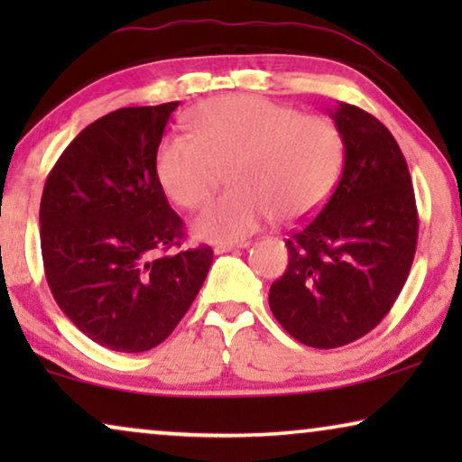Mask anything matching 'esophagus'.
Wrapping results in <instances>:
<instances>
[{
  "label": "esophagus",
  "mask_w": 462,
  "mask_h": 462,
  "mask_svg": "<svg viewBox=\"0 0 462 462\" xmlns=\"http://www.w3.org/2000/svg\"><path fill=\"white\" fill-rule=\"evenodd\" d=\"M248 242H239V244H220L214 245V254H225V252H233V250H244L248 248Z\"/></svg>",
  "instance_id": "1"
}]
</instances>
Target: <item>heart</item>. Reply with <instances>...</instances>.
I'll use <instances>...</instances> for the list:
<instances>
[{
  "label": "heart",
  "mask_w": 462,
  "mask_h": 462,
  "mask_svg": "<svg viewBox=\"0 0 462 462\" xmlns=\"http://www.w3.org/2000/svg\"><path fill=\"white\" fill-rule=\"evenodd\" d=\"M193 138L170 134L155 176L170 201L204 206L229 170V191L193 220L195 237L236 244L271 217L300 223L324 206L343 166V136L330 119L252 94L210 98L189 111Z\"/></svg>",
  "instance_id": "1"
}]
</instances>
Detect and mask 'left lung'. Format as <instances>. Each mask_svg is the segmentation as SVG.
I'll return each instance as SVG.
<instances>
[{
	"label": "left lung",
	"mask_w": 462,
	"mask_h": 462,
	"mask_svg": "<svg viewBox=\"0 0 462 462\" xmlns=\"http://www.w3.org/2000/svg\"><path fill=\"white\" fill-rule=\"evenodd\" d=\"M345 144L340 180L318 217L286 239L288 269L269 307L290 337L334 349L378 326L412 267L419 217L400 144L374 116L328 111Z\"/></svg>",
	"instance_id": "left-lung-1"
}]
</instances>
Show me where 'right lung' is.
Masks as SVG:
<instances>
[{
	"label": "right lung",
	"instance_id": "right-lung-1",
	"mask_svg": "<svg viewBox=\"0 0 462 462\" xmlns=\"http://www.w3.org/2000/svg\"><path fill=\"white\" fill-rule=\"evenodd\" d=\"M179 103L125 106L73 138L40 206L46 280L62 313L94 343L143 353L166 340L212 264L180 245L182 220L155 176V153Z\"/></svg>",
	"mask_w": 462,
	"mask_h": 462
}]
</instances>
